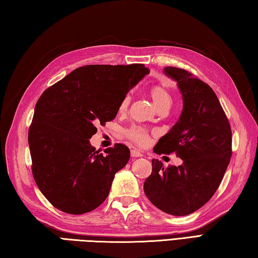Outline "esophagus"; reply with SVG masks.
<instances>
[{"label": "esophagus", "instance_id": "obj_1", "mask_svg": "<svg viewBox=\"0 0 258 258\" xmlns=\"http://www.w3.org/2000/svg\"><path fill=\"white\" fill-rule=\"evenodd\" d=\"M131 156H132L133 159L140 158V156H142V153H141L140 151H138V150H132V151H131Z\"/></svg>", "mask_w": 258, "mask_h": 258}]
</instances>
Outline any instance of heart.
<instances>
[{
    "label": "heart",
    "instance_id": "b5f03b06",
    "mask_svg": "<svg viewBox=\"0 0 258 258\" xmlns=\"http://www.w3.org/2000/svg\"><path fill=\"white\" fill-rule=\"evenodd\" d=\"M150 97L152 99V102L156 108L163 109L166 108L169 109L172 103V96H171L169 89L162 85H156L153 86L152 88L150 89ZM130 104V96H125L122 102L119 104L118 110L120 113H124L127 106ZM126 136L127 139L132 141V142L136 143L138 145L144 146L149 143L150 136L149 133L142 127H139V126H132V127L126 131Z\"/></svg>",
    "mask_w": 258,
    "mask_h": 258
}]
</instances>
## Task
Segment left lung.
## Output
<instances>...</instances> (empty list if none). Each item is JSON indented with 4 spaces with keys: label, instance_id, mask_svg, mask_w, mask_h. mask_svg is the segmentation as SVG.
Here are the masks:
<instances>
[{
    "label": "left lung",
    "instance_id": "1",
    "mask_svg": "<svg viewBox=\"0 0 258 258\" xmlns=\"http://www.w3.org/2000/svg\"><path fill=\"white\" fill-rule=\"evenodd\" d=\"M163 73L176 82L183 107L153 152H175L182 164L164 168L153 159L144 192L164 213L186 216L208 203L218 189L231 158V130L209 85L181 68L165 67Z\"/></svg>",
    "mask_w": 258,
    "mask_h": 258
}]
</instances>
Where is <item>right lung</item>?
I'll use <instances>...</instances> for the list:
<instances>
[{"label": "right lung", "mask_w": 258, "mask_h": 258, "mask_svg": "<svg viewBox=\"0 0 258 258\" xmlns=\"http://www.w3.org/2000/svg\"><path fill=\"white\" fill-rule=\"evenodd\" d=\"M150 73L144 64H88L44 90L29 130L32 173L55 208L89 213L109 194L115 173L130 160V149L115 144L96 151L89 139L117 115L123 98Z\"/></svg>", "instance_id": "obj_1"}]
</instances>
